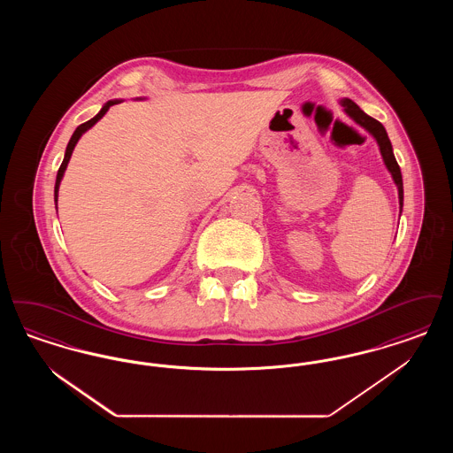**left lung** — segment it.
I'll use <instances>...</instances> for the list:
<instances>
[{
  "label": "left lung",
  "mask_w": 453,
  "mask_h": 453,
  "mask_svg": "<svg viewBox=\"0 0 453 453\" xmlns=\"http://www.w3.org/2000/svg\"><path fill=\"white\" fill-rule=\"evenodd\" d=\"M340 105L343 107V111H345L346 115H348L355 124H358L362 129H365L366 132L375 139V142H377V146H379V151H380V156H382V161H384L388 172L390 173V176H392V180H394V183H395V187H397L399 217H401L403 205H404L403 174H401V168H399V165H397V161H395V156H394V151H392V144H390V139H388L386 127H384L379 120H375V119H372L370 115H366L365 111L358 107L353 100H349V98H342V100H340Z\"/></svg>",
  "instance_id": "1"
}]
</instances>
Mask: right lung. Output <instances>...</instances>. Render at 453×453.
<instances>
[{
	"label": "right lung",
	"mask_w": 453,
	"mask_h": 453,
	"mask_svg": "<svg viewBox=\"0 0 453 453\" xmlns=\"http://www.w3.org/2000/svg\"><path fill=\"white\" fill-rule=\"evenodd\" d=\"M137 100H144V98H137ZM124 100H108L107 104L102 107V110L93 117V119H89L88 122L85 124H81L78 129L73 132V135H71V139H69V142H67V148H65V159H63V165H61V168H59V172H58V176H56V187H54V202H56V207H58V196H59V187H61V181H63V176H65V168H67V163H69V159H71V154L74 151V148H76V144H78V141L81 139V135L87 132V130L91 129L105 113L108 111V108L113 107V105H117V104H122Z\"/></svg>",
	"instance_id": "1"
}]
</instances>
